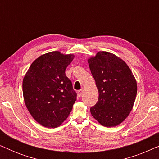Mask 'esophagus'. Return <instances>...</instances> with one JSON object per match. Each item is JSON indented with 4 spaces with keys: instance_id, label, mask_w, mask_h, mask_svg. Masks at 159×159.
Instances as JSON below:
<instances>
[{
    "instance_id": "34e87169",
    "label": "esophagus",
    "mask_w": 159,
    "mask_h": 159,
    "mask_svg": "<svg viewBox=\"0 0 159 159\" xmlns=\"http://www.w3.org/2000/svg\"><path fill=\"white\" fill-rule=\"evenodd\" d=\"M82 92H83V90H78V91H77V95H78V96H79V97L81 96L82 94Z\"/></svg>"
}]
</instances>
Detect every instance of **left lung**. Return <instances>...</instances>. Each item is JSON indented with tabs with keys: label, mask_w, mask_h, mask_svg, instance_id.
<instances>
[{
	"label": "left lung",
	"mask_w": 159,
	"mask_h": 159,
	"mask_svg": "<svg viewBox=\"0 0 159 159\" xmlns=\"http://www.w3.org/2000/svg\"><path fill=\"white\" fill-rule=\"evenodd\" d=\"M88 64L99 94L91 114L104 127L119 125L133 107L138 90L135 78L122 59L108 52L99 51Z\"/></svg>",
	"instance_id": "1"
}]
</instances>
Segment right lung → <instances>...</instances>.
Segmentation results:
<instances>
[{
  "label": "right lung",
  "instance_id": "right-lung-1",
  "mask_svg": "<svg viewBox=\"0 0 159 159\" xmlns=\"http://www.w3.org/2000/svg\"><path fill=\"white\" fill-rule=\"evenodd\" d=\"M73 54L53 51L40 56L30 66L23 79V96L28 111L43 127L56 128L70 114L77 100L65 71Z\"/></svg>",
  "mask_w": 159,
  "mask_h": 159
}]
</instances>
